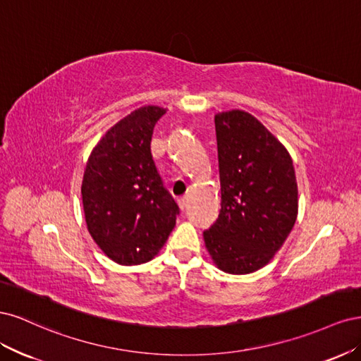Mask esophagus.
<instances>
[{"label":"esophagus","mask_w":361,"mask_h":361,"mask_svg":"<svg viewBox=\"0 0 361 361\" xmlns=\"http://www.w3.org/2000/svg\"><path fill=\"white\" fill-rule=\"evenodd\" d=\"M178 204H179V207H180V209L183 211V209H185V207H187V206H188V197H180V199H178Z\"/></svg>","instance_id":"obj_1"}]
</instances>
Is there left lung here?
<instances>
[{"label":"left lung","instance_id":"left-lung-1","mask_svg":"<svg viewBox=\"0 0 361 361\" xmlns=\"http://www.w3.org/2000/svg\"><path fill=\"white\" fill-rule=\"evenodd\" d=\"M221 209L203 232L216 268L250 274L285 244L298 215V185L288 149L243 110L215 114Z\"/></svg>","mask_w":361,"mask_h":361}]
</instances>
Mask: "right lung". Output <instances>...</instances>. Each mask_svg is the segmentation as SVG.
Segmentation results:
<instances>
[{"mask_svg":"<svg viewBox=\"0 0 361 361\" xmlns=\"http://www.w3.org/2000/svg\"><path fill=\"white\" fill-rule=\"evenodd\" d=\"M166 108L145 105L111 126L87 161L81 185L87 228L118 265L154 259L176 224L179 207L162 187L150 141Z\"/></svg>","mask_w":361,"mask_h":361,"instance_id":"1","label":"right lung"}]
</instances>
